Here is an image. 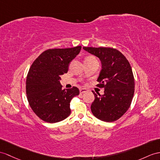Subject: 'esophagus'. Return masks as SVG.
<instances>
[{
    "instance_id": "esophagus-1",
    "label": "esophagus",
    "mask_w": 160,
    "mask_h": 160,
    "mask_svg": "<svg viewBox=\"0 0 160 160\" xmlns=\"http://www.w3.org/2000/svg\"><path fill=\"white\" fill-rule=\"evenodd\" d=\"M80 93H85V92H88V90L86 89H85V88H82V89H80Z\"/></svg>"
}]
</instances>
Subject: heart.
<instances>
[{
  "label": "heart",
  "instance_id": "obj_1",
  "mask_svg": "<svg viewBox=\"0 0 160 160\" xmlns=\"http://www.w3.org/2000/svg\"><path fill=\"white\" fill-rule=\"evenodd\" d=\"M85 59H86V60H94L95 58L93 57V56H88V57L85 58Z\"/></svg>",
  "mask_w": 160,
  "mask_h": 160
}]
</instances>
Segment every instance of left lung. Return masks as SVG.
Listing matches in <instances>:
<instances>
[{
  "label": "left lung",
  "mask_w": 160,
  "mask_h": 160,
  "mask_svg": "<svg viewBox=\"0 0 160 160\" xmlns=\"http://www.w3.org/2000/svg\"><path fill=\"white\" fill-rule=\"evenodd\" d=\"M83 49L98 57L102 70L96 85L104 93L93 92L94 101L91 111L96 118L106 122L118 120L129 108L134 93V79L129 62L119 51L111 48H88Z\"/></svg>",
  "instance_id": "obj_1"
}]
</instances>
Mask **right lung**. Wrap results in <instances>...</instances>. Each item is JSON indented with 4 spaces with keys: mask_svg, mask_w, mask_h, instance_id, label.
I'll return each instance as SVG.
<instances>
[{
    "mask_svg": "<svg viewBox=\"0 0 160 160\" xmlns=\"http://www.w3.org/2000/svg\"><path fill=\"white\" fill-rule=\"evenodd\" d=\"M81 49V46L49 49L31 65L26 83L27 99L34 113L44 122H59L71 114L70 102L79 90L76 87L62 89L60 76L67 73L70 62Z\"/></svg>",
    "mask_w": 160,
    "mask_h": 160,
    "instance_id": "right-lung-1",
    "label": "right lung"
}]
</instances>
